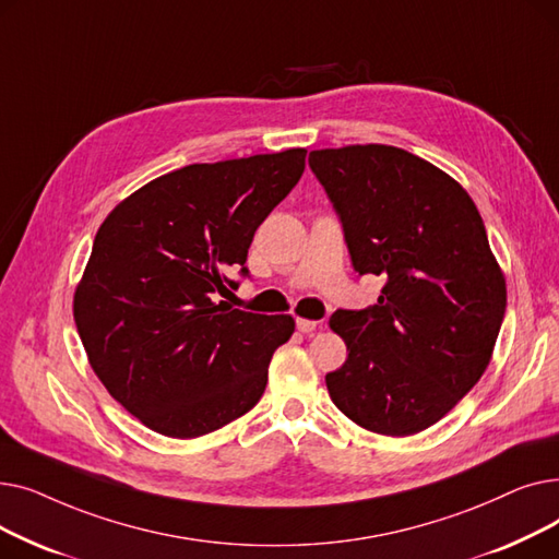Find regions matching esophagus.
Instances as JSON below:
<instances>
[{
	"label": "esophagus",
	"mask_w": 559,
	"mask_h": 559,
	"mask_svg": "<svg viewBox=\"0 0 559 559\" xmlns=\"http://www.w3.org/2000/svg\"><path fill=\"white\" fill-rule=\"evenodd\" d=\"M297 329L301 331V333H314L317 329H319V321H314V319H304V317H299L297 319Z\"/></svg>",
	"instance_id": "esophagus-1"
}]
</instances>
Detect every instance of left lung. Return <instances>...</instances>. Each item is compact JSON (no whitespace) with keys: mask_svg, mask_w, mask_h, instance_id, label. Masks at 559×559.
Listing matches in <instances>:
<instances>
[{"mask_svg":"<svg viewBox=\"0 0 559 559\" xmlns=\"http://www.w3.org/2000/svg\"><path fill=\"white\" fill-rule=\"evenodd\" d=\"M358 274L388 283L378 304L337 310L346 360L326 373L342 413L365 430L407 437L437 424L485 373L508 289L468 192L390 144L310 152Z\"/></svg>","mask_w":559,"mask_h":559,"instance_id":"1","label":"left lung"}]
</instances>
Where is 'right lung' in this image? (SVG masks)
I'll return each mask as SVG.
<instances>
[{
    "label": "right lung",
    "mask_w": 559,
    "mask_h": 559,
    "mask_svg": "<svg viewBox=\"0 0 559 559\" xmlns=\"http://www.w3.org/2000/svg\"><path fill=\"white\" fill-rule=\"evenodd\" d=\"M306 150L194 163L122 199L95 235L74 321L108 394L146 428L194 439L247 415L267 385L289 314L217 295L247 274L255 228L295 188Z\"/></svg>",
    "instance_id": "right-lung-1"
}]
</instances>
